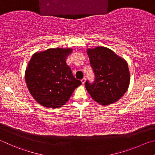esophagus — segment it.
<instances>
[{
	"mask_svg": "<svg viewBox=\"0 0 155 155\" xmlns=\"http://www.w3.org/2000/svg\"><path fill=\"white\" fill-rule=\"evenodd\" d=\"M81 81H82V83L84 84V83L86 82V78H84L83 79H82V80H81Z\"/></svg>",
	"mask_w": 155,
	"mask_h": 155,
	"instance_id": "obj_1",
	"label": "esophagus"
}]
</instances>
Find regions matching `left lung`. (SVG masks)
Wrapping results in <instances>:
<instances>
[{
	"label": "left lung",
	"instance_id": "1",
	"mask_svg": "<svg viewBox=\"0 0 155 155\" xmlns=\"http://www.w3.org/2000/svg\"><path fill=\"white\" fill-rule=\"evenodd\" d=\"M87 54L94 73V81H86L85 86L92 98L107 105L118 101L128 89L130 73L125 60L110 49L97 47L88 49Z\"/></svg>",
	"mask_w": 155,
	"mask_h": 155
}]
</instances>
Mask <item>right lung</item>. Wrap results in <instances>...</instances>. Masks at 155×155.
<instances>
[{"label":"right lung","mask_w":155,"mask_h":155,"mask_svg":"<svg viewBox=\"0 0 155 155\" xmlns=\"http://www.w3.org/2000/svg\"><path fill=\"white\" fill-rule=\"evenodd\" d=\"M71 51V48H50L32 56L25 80L30 93L40 105L48 108L61 107L82 84L66 63Z\"/></svg>","instance_id":"obj_1"}]
</instances>
